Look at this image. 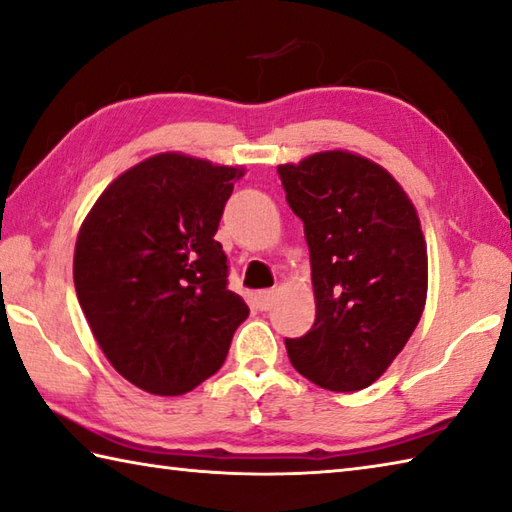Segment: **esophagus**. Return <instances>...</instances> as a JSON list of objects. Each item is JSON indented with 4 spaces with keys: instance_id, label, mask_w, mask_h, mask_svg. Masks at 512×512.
<instances>
[{
    "instance_id": "1",
    "label": "esophagus",
    "mask_w": 512,
    "mask_h": 512,
    "mask_svg": "<svg viewBox=\"0 0 512 512\" xmlns=\"http://www.w3.org/2000/svg\"><path fill=\"white\" fill-rule=\"evenodd\" d=\"M274 303V292L272 289H265V292H258L256 294V307L260 312H267L269 307H272Z\"/></svg>"
}]
</instances>
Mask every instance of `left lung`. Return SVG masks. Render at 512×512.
Returning a JSON list of instances; mask_svg holds the SVG:
<instances>
[{"instance_id":"8db88e82","label":"left lung","mask_w":512,"mask_h":512,"mask_svg":"<svg viewBox=\"0 0 512 512\" xmlns=\"http://www.w3.org/2000/svg\"><path fill=\"white\" fill-rule=\"evenodd\" d=\"M310 247L316 321L285 339L289 361L332 392L372 385L419 325L428 256L417 211L383 167L347 151L281 165Z\"/></svg>"}]
</instances>
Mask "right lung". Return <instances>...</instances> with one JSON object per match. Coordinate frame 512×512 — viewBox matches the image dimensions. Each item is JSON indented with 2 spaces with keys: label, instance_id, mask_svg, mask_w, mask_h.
<instances>
[{
  "label": "right lung",
  "instance_id": "add662e5",
  "mask_svg": "<svg viewBox=\"0 0 512 512\" xmlns=\"http://www.w3.org/2000/svg\"><path fill=\"white\" fill-rule=\"evenodd\" d=\"M243 169L160 153L115 178L75 243L77 301L124 379L160 397L194 390L225 363L249 316L214 240Z\"/></svg>",
  "mask_w": 512,
  "mask_h": 512
}]
</instances>
